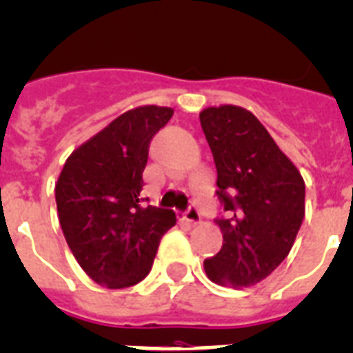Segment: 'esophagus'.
I'll use <instances>...</instances> for the list:
<instances>
[{
  "instance_id": "esophagus-1",
  "label": "esophagus",
  "mask_w": 353,
  "mask_h": 353,
  "mask_svg": "<svg viewBox=\"0 0 353 353\" xmlns=\"http://www.w3.org/2000/svg\"><path fill=\"white\" fill-rule=\"evenodd\" d=\"M182 216H183V220H185V222L191 223V225H196V223L202 222V216H200V211H198V209L194 208V205H191V208H189L188 211L183 212Z\"/></svg>"
}]
</instances>
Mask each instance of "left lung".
<instances>
[{
	"instance_id": "8db88e82",
	"label": "left lung",
	"mask_w": 353,
	"mask_h": 353,
	"mask_svg": "<svg viewBox=\"0 0 353 353\" xmlns=\"http://www.w3.org/2000/svg\"><path fill=\"white\" fill-rule=\"evenodd\" d=\"M218 171V198L227 216L216 220L223 245L203 261L222 287L260 283L285 260L305 218V180L258 119L241 106L200 112Z\"/></svg>"
}]
</instances>
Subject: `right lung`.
Here are the masks:
<instances>
[{"label":"right lung","mask_w":353,"mask_h":353,"mask_svg":"<svg viewBox=\"0 0 353 353\" xmlns=\"http://www.w3.org/2000/svg\"><path fill=\"white\" fill-rule=\"evenodd\" d=\"M173 108L128 110L75 148L55 182L61 229L81 269L106 288L150 274L160 238L176 223L171 209L141 205L150 141Z\"/></svg>","instance_id":"add662e5"}]
</instances>
